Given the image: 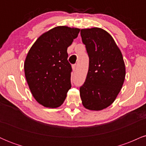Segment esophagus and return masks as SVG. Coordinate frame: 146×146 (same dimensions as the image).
Masks as SVG:
<instances>
[{
  "label": "esophagus",
  "instance_id": "obj_1",
  "mask_svg": "<svg viewBox=\"0 0 146 146\" xmlns=\"http://www.w3.org/2000/svg\"><path fill=\"white\" fill-rule=\"evenodd\" d=\"M72 68H73V71H75L77 70V68H78V65H77V64H73V66H72Z\"/></svg>",
  "mask_w": 146,
  "mask_h": 146
}]
</instances>
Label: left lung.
I'll return each mask as SVG.
<instances>
[{
  "label": "left lung",
  "mask_w": 146,
  "mask_h": 146,
  "mask_svg": "<svg viewBox=\"0 0 146 146\" xmlns=\"http://www.w3.org/2000/svg\"><path fill=\"white\" fill-rule=\"evenodd\" d=\"M80 34L89 57L86 80L80 88L82 104L90 110H103L113 103L123 86L125 76L123 56L105 30L83 29Z\"/></svg>",
  "instance_id": "8db88e82"
}]
</instances>
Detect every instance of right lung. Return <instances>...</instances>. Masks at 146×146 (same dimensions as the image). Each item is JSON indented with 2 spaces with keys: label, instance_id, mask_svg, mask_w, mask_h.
Segmentation results:
<instances>
[{
  "label": "right lung",
  "instance_id": "add662e5",
  "mask_svg": "<svg viewBox=\"0 0 146 146\" xmlns=\"http://www.w3.org/2000/svg\"><path fill=\"white\" fill-rule=\"evenodd\" d=\"M80 31L56 27L41 35L28 52L24 64L25 78L33 98L44 107L60 106L71 88L67 48Z\"/></svg>",
  "mask_w": 146,
  "mask_h": 146
}]
</instances>
